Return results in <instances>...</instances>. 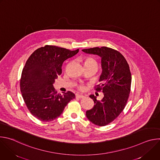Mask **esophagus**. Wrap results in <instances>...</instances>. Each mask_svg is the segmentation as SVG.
Segmentation results:
<instances>
[{
  "mask_svg": "<svg viewBox=\"0 0 160 160\" xmlns=\"http://www.w3.org/2000/svg\"><path fill=\"white\" fill-rule=\"evenodd\" d=\"M76 98H79V99H82V98H84V96H83V95H82V94H76Z\"/></svg>",
  "mask_w": 160,
  "mask_h": 160,
  "instance_id": "esophagus-1",
  "label": "esophagus"
}]
</instances>
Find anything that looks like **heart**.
Listing matches in <instances>:
<instances>
[{"label":"heart","instance_id":"b5f03b06","mask_svg":"<svg viewBox=\"0 0 160 160\" xmlns=\"http://www.w3.org/2000/svg\"><path fill=\"white\" fill-rule=\"evenodd\" d=\"M83 61V66H86V65H88V64H96V62L91 58H85L83 60H82ZM79 89L82 90H83L84 88V87L83 85H80L78 87Z\"/></svg>","mask_w":160,"mask_h":160}]
</instances>
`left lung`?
<instances>
[{"mask_svg":"<svg viewBox=\"0 0 160 160\" xmlns=\"http://www.w3.org/2000/svg\"><path fill=\"white\" fill-rule=\"evenodd\" d=\"M82 51L101 59L100 84L96 90H102L104 98L98 101L94 95L90 96L95 104L86 111V117L96 125L105 126L116 119L126 106L132 82L130 68L123 56L111 48H94Z\"/></svg>","mask_w":160,"mask_h":160,"instance_id":"left-lung-1","label":"left lung"}]
</instances>
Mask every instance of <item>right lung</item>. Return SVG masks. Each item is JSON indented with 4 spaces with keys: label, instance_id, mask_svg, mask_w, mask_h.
<instances>
[{
    "label": "right lung",
    "instance_id": "1",
    "mask_svg": "<svg viewBox=\"0 0 160 160\" xmlns=\"http://www.w3.org/2000/svg\"><path fill=\"white\" fill-rule=\"evenodd\" d=\"M78 51L45 45L35 51L27 61L20 80L21 92L28 110L39 120L51 122L58 118L75 99L70 91L58 94L53 83L62 73L63 62Z\"/></svg>",
    "mask_w": 160,
    "mask_h": 160
}]
</instances>
